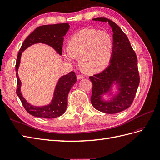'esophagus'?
Wrapping results in <instances>:
<instances>
[{
    "instance_id": "obj_1",
    "label": "esophagus",
    "mask_w": 160,
    "mask_h": 160,
    "mask_svg": "<svg viewBox=\"0 0 160 160\" xmlns=\"http://www.w3.org/2000/svg\"><path fill=\"white\" fill-rule=\"evenodd\" d=\"M82 78H84V76L81 75V74H78L77 75V79L78 80H81V79H82Z\"/></svg>"
}]
</instances>
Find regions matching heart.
Returning <instances> with one entry per match:
<instances>
[{
    "instance_id": "1",
    "label": "heart",
    "mask_w": 160,
    "mask_h": 160,
    "mask_svg": "<svg viewBox=\"0 0 160 160\" xmlns=\"http://www.w3.org/2000/svg\"><path fill=\"white\" fill-rule=\"evenodd\" d=\"M113 42L107 32L85 29L73 35L68 42V48L63 51L64 59L74 63L76 57L85 71L91 73L103 69L111 59Z\"/></svg>"
}]
</instances>
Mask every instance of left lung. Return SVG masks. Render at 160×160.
I'll return each mask as SVG.
<instances>
[{
	"label": "left lung",
	"mask_w": 160,
	"mask_h": 160,
	"mask_svg": "<svg viewBox=\"0 0 160 160\" xmlns=\"http://www.w3.org/2000/svg\"><path fill=\"white\" fill-rule=\"evenodd\" d=\"M92 20L109 23L113 33V42L109 66L101 73L89 77L92 83L91 103L101 112H121L132 103L140 82L137 55L127 36L116 23L105 18ZM113 83L117 84L119 92L111 100L104 101V94L108 92L111 94L110 91Z\"/></svg>",
	"instance_id": "8db88e82"
}]
</instances>
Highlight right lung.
Wrapping results in <instances>:
<instances>
[{
  "label": "right lung",
  "instance_id": "add662e5",
  "mask_svg": "<svg viewBox=\"0 0 160 160\" xmlns=\"http://www.w3.org/2000/svg\"><path fill=\"white\" fill-rule=\"evenodd\" d=\"M69 28L68 23H57L39 26L28 36L19 49L15 65L17 76L16 93L21 100L24 108L32 116L43 118H55L63 114L68 106V93L73 85L76 82V76L75 72H70L68 74L60 78L58 82L57 83L53 98L50 104L41 107L33 106L28 103L21 92L22 83L18 71L22 53L32 44L43 43L54 48L58 54L61 55L63 36L66 34Z\"/></svg>",
  "mask_w": 160,
  "mask_h": 160
}]
</instances>
